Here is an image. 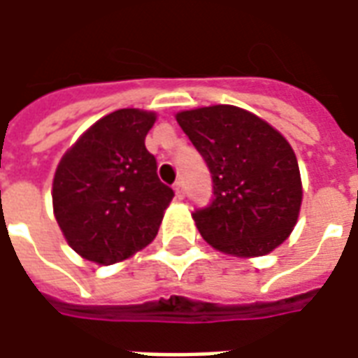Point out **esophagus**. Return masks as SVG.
I'll list each match as a JSON object with an SVG mask.
<instances>
[{"instance_id":"1","label":"esophagus","mask_w":358,"mask_h":358,"mask_svg":"<svg viewBox=\"0 0 358 358\" xmlns=\"http://www.w3.org/2000/svg\"><path fill=\"white\" fill-rule=\"evenodd\" d=\"M174 192H176V197L178 199H184V195H186V187H184V182L178 180L176 184H174Z\"/></svg>"}]
</instances>
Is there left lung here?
I'll use <instances>...</instances> for the list:
<instances>
[{
  "label": "left lung",
  "instance_id": "obj_1",
  "mask_svg": "<svg viewBox=\"0 0 358 358\" xmlns=\"http://www.w3.org/2000/svg\"><path fill=\"white\" fill-rule=\"evenodd\" d=\"M176 120L213 178V201L194 213L203 240L236 257L266 255L284 243L303 199L297 157L284 136L234 105L182 110Z\"/></svg>",
  "mask_w": 358,
  "mask_h": 358
}]
</instances>
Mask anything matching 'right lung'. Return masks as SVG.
<instances>
[{
  "label": "right lung",
  "instance_id": "right-lung-1",
  "mask_svg": "<svg viewBox=\"0 0 358 358\" xmlns=\"http://www.w3.org/2000/svg\"><path fill=\"white\" fill-rule=\"evenodd\" d=\"M155 113L118 109L99 118L66 151L53 178V213L69 245L113 264L157 236L172 187L157 176L145 136Z\"/></svg>",
  "mask_w": 358,
  "mask_h": 358
}]
</instances>
